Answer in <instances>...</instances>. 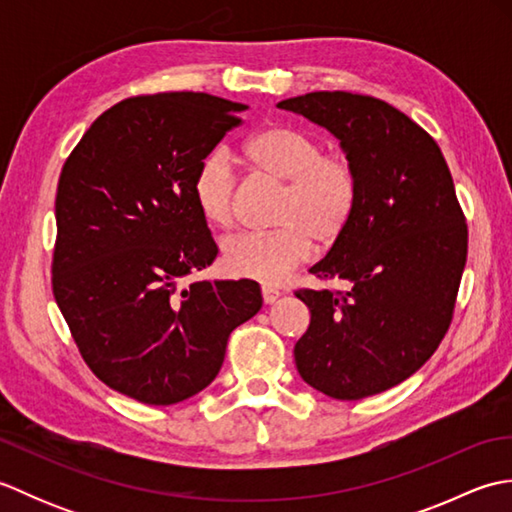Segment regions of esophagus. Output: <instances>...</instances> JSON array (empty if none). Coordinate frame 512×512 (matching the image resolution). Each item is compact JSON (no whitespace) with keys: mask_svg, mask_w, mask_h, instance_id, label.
I'll return each mask as SVG.
<instances>
[{"mask_svg":"<svg viewBox=\"0 0 512 512\" xmlns=\"http://www.w3.org/2000/svg\"><path fill=\"white\" fill-rule=\"evenodd\" d=\"M262 297H264V303H275L279 297H281V292L279 290H275V288H268V286H264L262 288Z\"/></svg>","mask_w":512,"mask_h":512,"instance_id":"esophagus-1","label":"esophagus"}]
</instances>
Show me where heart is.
Segmentation results:
<instances>
[{
    "mask_svg": "<svg viewBox=\"0 0 512 512\" xmlns=\"http://www.w3.org/2000/svg\"><path fill=\"white\" fill-rule=\"evenodd\" d=\"M242 154L248 165L286 182L275 217L279 228L226 239L222 268L235 279L277 286L308 262L314 239L332 246L345 235L358 209V176L345 156L325 154L319 138L290 125H270L250 134ZM191 195L206 224H233L235 176L222 151H211L198 162Z\"/></svg>",
    "mask_w": 512,
    "mask_h": 512,
    "instance_id": "heart-1",
    "label": "heart"
}]
</instances>
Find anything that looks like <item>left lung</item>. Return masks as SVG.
Instances as JSON below:
<instances>
[{
	"label": "left lung",
	"instance_id": "obj_1",
	"mask_svg": "<svg viewBox=\"0 0 512 512\" xmlns=\"http://www.w3.org/2000/svg\"><path fill=\"white\" fill-rule=\"evenodd\" d=\"M277 107L328 129L358 176L345 235L310 268L343 292L299 290L310 328L295 345L299 376L336 400L396 387L447 334L466 264V222L440 147L389 103L310 92Z\"/></svg>",
	"mask_w": 512,
	"mask_h": 512
}]
</instances>
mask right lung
Listing matches in <instances>:
<instances>
[{
	"instance_id": "right-lung-1",
	"label": "right lung",
	"mask_w": 512,
	"mask_h": 512,
	"mask_svg": "<svg viewBox=\"0 0 512 512\" xmlns=\"http://www.w3.org/2000/svg\"><path fill=\"white\" fill-rule=\"evenodd\" d=\"M244 103L204 92L134 96L103 112L65 160L54 215L52 292L83 361L145 405L209 387L228 336L262 308L250 279H182L217 246L191 180Z\"/></svg>"
}]
</instances>
